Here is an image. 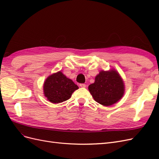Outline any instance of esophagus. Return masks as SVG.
I'll return each instance as SVG.
<instances>
[{
  "instance_id": "1",
  "label": "esophagus",
  "mask_w": 159,
  "mask_h": 159,
  "mask_svg": "<svg viewBox=\"0 0 159 159\" xmlns=\"http://www.w3.org/2000/svg\"><path fill=\"white\" fill-rule=\"evenodd\" d=\"M80 86L81 88H85L86 87V85L84 84H80Z\"/></svg>"
}]
</instances>
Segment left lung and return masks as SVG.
Segmentation results:
<instances>
[{
  "label": "left lung",
  "instance_id": "1",
  "mask_svg": "<svg viewBox=\"0 0 159 159\" xmlns=\"http://www.w3.org/2000/svg\"><path fill=\"white\" fill-rule=\"evenodd\" d=\"M88 89L96 102L107 107L122 98L125 85L116 70H102L96 75L95 82L89 85Z\"/></svg>",
  "mask_w": 159,
  "mask_h": 159
}]
</instances>
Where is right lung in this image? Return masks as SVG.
Listing matches in <instances>:
<instances>
[{"instance_id":"1","label":"right lung","mask_w":159,"mask_h":159,"mask_svg":"<svg viewBox=\"0 0 159 159\" xmlns=\"http://www.w3.org/2000/svg\"><path fill=\"white\" fill-rule=\"evenodd\" d=\"M43 88L44 96L52 103H59L69 99L74 91L79 88L61 71L48 77Z\"/></svg>"}]
</instances>
